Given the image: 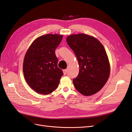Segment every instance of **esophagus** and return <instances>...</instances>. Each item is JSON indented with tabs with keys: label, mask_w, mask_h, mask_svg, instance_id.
<instances>
[{
	"label": "esophagus",
	"mask_w": 132,
	"mask_h": 132,
	"mask_svg": "<svg viewBox=\"0 0 132 132\" xmlns=\"http://www.w3.org/2000/svg\"><path fill=\"white\" fill-rule=\"evenodd\" d=\"M63 72L64 75H66V73H67V69L63 70Z\"/></svg>",
	"instance_id": "esophagus-1"
}]
</instances>
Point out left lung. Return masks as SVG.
<instances>
[{
  "mask_svg": "<svg viewBox=\"0 0 132 132\" xmlns=\"http://www.w3.org/2000/svg\"><path fill=\"white\" fill-rule=\"evenodd\" d=\"M66 41L79 62V75L73 79L76 89L85 96L97 93L110 75L109 62L104 46L94 37L83 33L70 35Z\"/></svg>",
  "mask_w": 132,
  "mask_h": 132,
  "instance_id": "left-lung-1",
  "label": "left lung"
}]
</instances>
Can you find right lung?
<instances>
[{
	"mask_svg": "<svg viewBox=\"0 0 132 132\" xmlns=\"http://www.w3.org/2000/svg\"><path fill=\"white\" fill-rule=\"evenodd\" d=\"M60 35H43L36 39L27 51L23 70L26 81L32 89L46 95L58 87L62 70L57 66L55 50L61 42Z\"/></svg>",
	"mask_w": 132,
	"mask_h": 132,
	"instance_id": "1",
	"label": "right lung"
}]
</instances>
